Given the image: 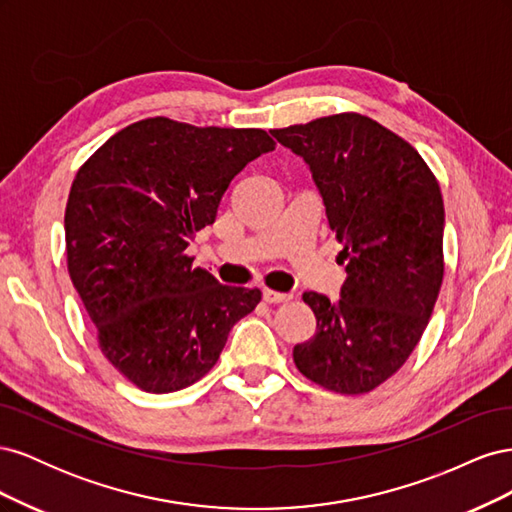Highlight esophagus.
Here are the masks:
<instances>
[{
	"label": "esophagus",
	"mask_w": 512,
	"mask_h": 512,
	"mask_svg": "<svg viewBox=\"0 0 512 512\" xmlns=\"http://www.w3.org/2000/svg\"><path fill=\"white\" fill-rule=\"evenodd\" d=\"M262 297H265L267 303H284V301H288L292 297V294H288V292H275V290L265 288V290H262Z\"/></svg>",
	"instance_id": "1"
}]
</instances>
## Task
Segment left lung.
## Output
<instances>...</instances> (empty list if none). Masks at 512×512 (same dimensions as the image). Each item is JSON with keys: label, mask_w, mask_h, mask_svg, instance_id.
Masks as SVG:
<instances>
[{"label": "left lung", "mask_w": 512, "mask_h": 512, "mask_svg": "<svg viewBox=\"0 0 512 512\" xmlns=\"http://www.w3.org/2000/svg\"><path fill=\"white\" fill-rule=\"evenodd\" d=\"M303 158L342 243L339 299L305 292L316 333L292 350L301 374L359 395L406 363L444 275V203L418 151L378 121L342 113L271 130Z\"/></svg>", "instance_id": "left-lung-1"}]
</instances>
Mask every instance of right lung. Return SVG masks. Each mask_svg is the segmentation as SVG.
<instances>
[{
	"mask_svg": "<svg viewBox=\"0 0 512 512\" xmlns=\"http://www.w3.org/2000/svg\"><path fill=\"white\" fill-rule=\"evenodd\" d=\"M275 149L265 130L136 121L91 156L72 183L66 254L98 342L119 374L173 393L218 363L258 288L224 286L185 254L215 222L230 181Z\"/></svg>",
	"mask_w": 512,
	"mask_h": 512,
	"instance_id": "right-lung-1",
	"label": "right lung"
}]
</instances>
